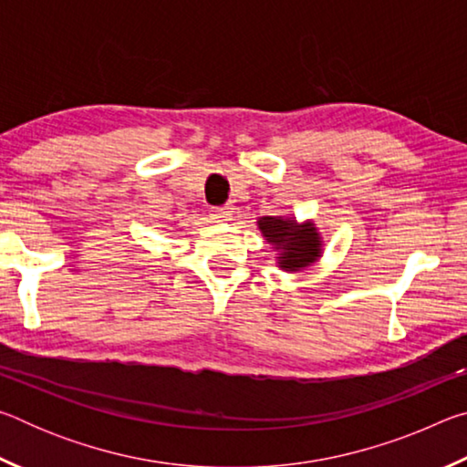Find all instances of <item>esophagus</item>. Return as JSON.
<instances>
[{"instance_id":"obj_1","label":"esophagus","mask_w":467,"mask_h":467,"mask_svg":"<svg viewBox=\"0 0 467 467\" xmlns=\"http://www.w3.org/2000/svg\"><path fill=\"white\" fill-rule=\"evenodd\" d=\"M231 210L233 208H228V205H218V208H212L210 210V216L214 218V220H218V223H224V220L231 218Z\"/></svg>"}]
</instances>
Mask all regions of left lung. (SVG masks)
Masks as SVG:
<instances>
[{
	"mask_svg": "<svg viewBox=\"0 0 467 467\" xmlns=\"http://www.w3.org/2000/svg\"><path fill=\"white\" fill-rule=\"evenodd\" d=\"M257 226L278 251V265L284 272H300L321 257V234L313 223L298 224L292 218L262 216Z\"/></svg>",
	"mask_w": 467,
	"mask_h": 467,
	"instance_id": "left-lung-1",
	"label": "left lung"
}]
</instances>
